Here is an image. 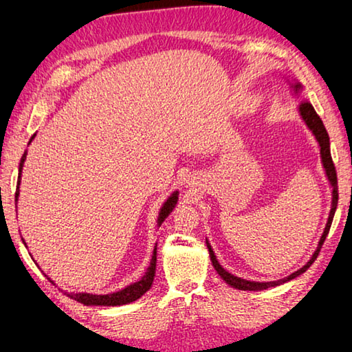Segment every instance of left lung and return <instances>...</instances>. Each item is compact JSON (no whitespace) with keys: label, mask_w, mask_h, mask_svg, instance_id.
I'll return each mask as SVG.
<instances>
[{"label":"left lung","mask_w":352,"mask_h":352,"mask_svg":"<svg viewBox=\"0 0 352 352\" xmlns=\"http://www.w3.org/2000/svg\"><path fill=\"white\" fill-rule=\"evenodd\" d=\"M287 82H289V89H290V91H292V95L295 96V98H300V95H302V91L305 89L303 85L300 84L298 80H292V82H290V80H287ZM298 114H300V117H302V120L305 122V125L308 126V130L313 133L316 141H318L319 149H320V160H322V166H324V170H325V176H327L329 184H330V187H332V208H330L329 219H327V223H325L322 236H320L319 243H318V248H316V251L313 252L311 258H309V261L305 263L302 268H298L297 272H294L292 274H289L287 278L278 279V281H251V279H244V278H239V276H235V274L228 273L227 270L223 268L221 263H219L216 254H214L211 244H210V241H208V238H206V246H208V251H210V257H211V262H212L214 270H216V272L219 273V276H221L223 281H226L228 286H232L233 289H238V290H263V289H268V287L281 286V284L287 283V281H292L294 278L300 276V274L305 273L309 267H311L313 262L319 256V251H320V248H322L325 238H327V235H329L330 226H332L335 211H337V205H338L337 171H335V165H333V162H332V155H330L329 133H327V130H325V126L322 124V120H320V117L314 111L313 104L309 103L308 100L300 101V103H298Z\"/></svg>","instance_id":"8db88e82"}]
</instances>
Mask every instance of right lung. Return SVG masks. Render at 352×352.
I'll list each match as a JSON object with an SVG mask.
<instances>
[{"mask_svg":"<svg viewBox=\"0 0 352 352\" xmlns=\"http://www.w3.org/2000/svg\"><path fill=\"white\" fill-rule=\"evenodd\" d=\"M34 136H36V133L32 136L30 142L34 140ZM25 160H27V151L23 152L22 159H20V165H19L17 190H15V208H17V201H19V195H20V179H22V170H23ZM177 200H179V192L175 190L164 201V205H162L160 211H159V216H157V227H160L162 223H164L165 219L170 216L171 211L175 210V206L177 205ZM22 241H23V238H22ZM23 244H25V241H23ZM25 246H27V244H25ZM155 265H157V243L154 246V252H152L149 267H147L146 273L142 274V278L140 279V281L130 284V286L117 290V292H113V294L96 295V294H87V292H76V294L71 292V294H68V297H71L79 303L87 305V307H120V305L131 303V302H135V300H138L140 297H142V295H144L147 290L151 289L152 281H154V276H155ZM45 276H47V274H45ZM47 279L52 284H55L50 278H47Z\"/></svg>","mask_w":352,"mask_h":352,"instance_id":"obj_1","label":"right lung"}]
</instances>
